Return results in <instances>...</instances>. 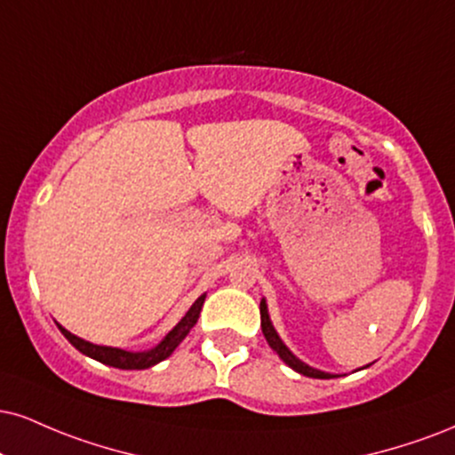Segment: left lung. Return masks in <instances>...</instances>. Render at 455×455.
Wrapping results in <instances>:
<instances>
[{
    "label": "left lung",
    "instance_id": "left-lung-1",
    "mask_svg": "<svg viewBox=\"0 0 455 455\" xmlns=\"http://www.w3.org/2000/svg\"><path fill=\"white\" fill-rule=\"evenodd\" d=\"M260 326H262V335H265L267 343H269V346H271L273 349H275L277 354H280V358L290 366V369H294V371H297V373L305 375V377H314V379H331V377H332L331 373H324V371L311 369L309 364L300 363L297 355H294L286 346H283L282 339L277 337L275 328H273V324H271L269 314H267L265 300H260Z\"/></svg>",
    "mask_w": 455,
    "mask_h": 455
}]
</instances>
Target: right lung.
<instances>
[{"mask_svg":"<svg viewBox=\"0 0 455 455\" xmlns=\"http://www.w3.org/2000/svg\"><path fill=\"white\" fill-rule=\"evenodd\" d=\"M204 300H205V294L204 297L196 299L193 303V307L186 311V315L178 322V326H175L173 331H169V335L163 339V341L158 343L155 349H148V352H127V349H118V347L95 346V343H89V341H84V339L71 335V332L65 331L63 326H59V331L63 332L65 339H68V341L76 349H78V352L89 355V358L100 360V363H103V364L116 366V369H127V371L150 369V366L158 364L161 360L169 358V355L173 354V349L184 341V337L188 335L190 328L196 324V320H199L201 307H204Z\"/></svg>","mask_w":455,"mask_h":455,"instance_id":"right-lung-1","label":"right lung"}]
</instances>
